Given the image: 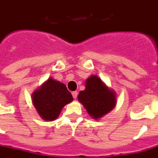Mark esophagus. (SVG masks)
<instances>
[{"mask_svg":"<svg viewBox=\"0 0 158 158\" xmlns=\"http://www.w3.org/2000/svg\"><path fill=\"white\" fill-rule=\"evenodd\" d=\"M72 94H73V98H74V99H77V95H78L77 91H73V92L72 93Z\"/></svg>","mask_w":158,"mask_h":158,"instance_id":"obj_1","label":"esophagus"}]
</instances>
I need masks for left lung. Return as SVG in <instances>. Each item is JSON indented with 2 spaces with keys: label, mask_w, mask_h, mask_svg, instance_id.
<instances>
[{
  "label": "left lung",
  "mask_w": 158,
  "mask_h": 158,
  "mask_svg": "<svg viewBox=\"0 0 158 158\" xmlns=\"http://www.w3.org/2000/svg\"><path fill=\"white\" fill-rule=\"evenodd\" d=\"M78 101L92 118L97 119L114 107L115 93L110 90L97 76H91L86 80L85 90L79 93Z\"/></svg>",
  "instance_id": "left-lung-1"
}]
</instances>
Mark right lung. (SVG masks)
<instances>
[{
	"label": "right lung",
	"mask_w": 158,
	"mask_h": 158,
	"mask_svg": "<svg viewBox=\"0 0 158 158\" xmlns=\"http://www.w3.org/2000/svg\"><path fill=\"white\" fill-rule=\"evenodd\" d=\"M73 96L64 84L49 78L35 90L32 96L33 104L44 120H54L63 106L73 101Z\"/></svg>",
	"instance_id": "obj_1"
}]
</instances>
